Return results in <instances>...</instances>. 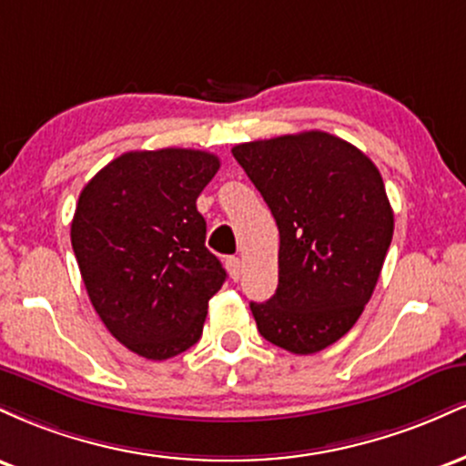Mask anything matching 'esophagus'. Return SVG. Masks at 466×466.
<instances>
[{
    "instance_id": "obj_1",
    "label": "esophagus",
    "mask_w": 466,
    "mask_h": 466,
    "mask_svg": "<svg viewBox=\"0 0 466 466\" xmlns=\"http://www.w3.org/2000/svg\"><path fill=\"white\" fill-rule=\"evenodd\" d=\"M226 267H228L229 278L237 282L240 274H243V263H240V258H237V256H229V258H226Z\"/></svg>"
}]
</instances>
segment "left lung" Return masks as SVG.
Wrapping results in <instances>:
<instances>
[{
  "label": "left lung",
  "instance_id": "8db88e82",
  "mask_svg": "<svg viewBox=\"0 0 466 466\" xmlns=\"http://www.w3.org/2000/svg\"><path fill=\"white\" fill-rule=\"evenodd\" d=\"M232 155L280 232L276 293L249 304L256 326L293 355L324 350L360 319L392 243L381 173L324 131L245 142Z\"/></svg>",
  "mask_w": 466,
  "mask_h": 466
}]
</instances>
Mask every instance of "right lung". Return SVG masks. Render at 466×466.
<instances>
[{"label":"right lung","instance_id":"obj_1","mask_svg":"<svg viewBox=\"0 0 466 466\" xmlns=\"http://www.w3.org/2000/svg\"><path fill=\"white\" fill-rule=\"evenodd\" d=\"M218 166L195 148L131 151L78 197L72 248L89 300L106 330L147 360L197 344L208 302L226 282L197 210Z\"/></svg>","mask_w":466,"mask_h":466}]
</instances>
